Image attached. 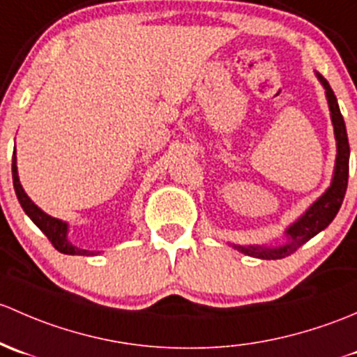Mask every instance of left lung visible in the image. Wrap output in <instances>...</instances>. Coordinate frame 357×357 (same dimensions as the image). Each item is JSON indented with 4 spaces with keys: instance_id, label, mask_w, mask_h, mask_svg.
Returning a JSON list of instances; mask_svg holds the SVG:
<instances>
[{
    "instance_id": "1",
    "label": "left lung",
    "mask_w": 357,
    "mask_h": 357,
    "mask_svg": "<svg viewBox=\"0 0 357 357\" xmlns=\"http://www.w3.org/2000/svg\"><path fill=\"white\" fill-rule=\"evenodd\" d=\"M319 82L323 84L326 91V99H328L330 115H332L333 130H335L337 139V161H335V174H333L332 185L326 189V192L319 197L316 203H313L310 209L297 220L294 225L287 229L289 242L282 248H258V245H234L237 251L244 252V255L252 256V258L261 259H282L285 256H290L296 252L303 244H306L310 238H313L316 234L321 232L323 229L332 223L335 215L339 213L340 206H342L345 190H347V180H349V141L347 132H345V123L340 113L339 102H337L335 94H333L330 84L318 75Z\"/></svg>"
}]
</instances>
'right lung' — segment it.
Segmentation results:
<instances>
[{
    "mask_svg": "<svg viewBox=\"0 0 357 357\" xmlns=\"http://www.w3.org/2000/svg\"><path fill=\"white\" fill-rule=\"evenodd\" d=\"M12 175H13V187L15 194L18 197V203L24 208L25 215L43 230V234L50 238V242L53 244L54 249H58L63 255H79V256H91L94 255L93 251H86V249H79L75 245H72V242L67 238V223H63L61 220L53 218V216L46 215L43 209H39L38 206L31 201V197L25 194V190L22 189L20 180H18V172H17V156L12 158Z\"/></svg>",
    "mask_w": 357,
    "mask_h": 357,
    "instance_id": "add662e5",
    "label": "right lung"
}]
</instances>
